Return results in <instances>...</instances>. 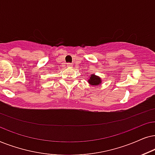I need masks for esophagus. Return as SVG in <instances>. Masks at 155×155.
Wrapping results in <instances>:
<instances>
[{
	"mask_svg": "<svg viewBox=\"0 0 155 155\" xmlns=\"http://www.w3.org/2000/svg\"><path fill=\"white\" fill-rule=\"evenodd\" d=\"M67 66L68 67L71 68V67H72V64L71 63H67Z\"/></svg>",
	"mask_w": 155,
	"mask_h": 155,
	"instance_id": "esophagus-1",
	"label": "esophagus"
}]
</instances>
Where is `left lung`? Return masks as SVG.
Listing matches in <instances>:
<instances>
[{
    "instance_id": "obj_1",
    "label": "left lung",
    "mask_w": 155,
    "mask_h": 155,
    "mask_svg": "<svg viewBox=\"0 0 155 155\" xmlns=\"http://www.w3.org/2000/svg\"><path fill=\"white\" fill-rule=\"evenodd\" d=\"M101 80L100 78L95 75L91 76L90 79L88 80V83L93 86L98 85V84H101Z\"/></svg>"
}]
</instances>
